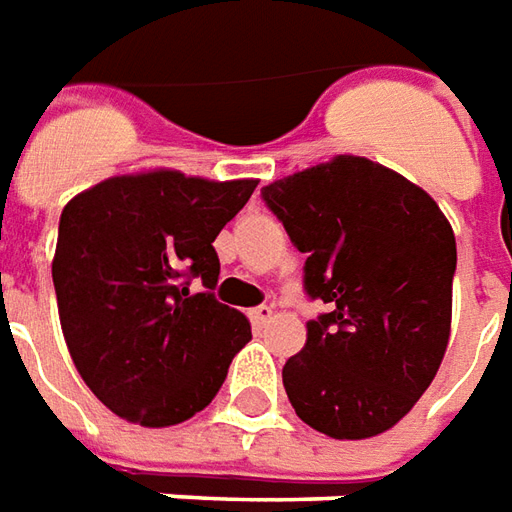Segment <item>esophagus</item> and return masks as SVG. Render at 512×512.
I'll use <instances>...</instances> for the list:
<instances>
[{"label": "esophagus", "mask_w": 512, "mask_h": 512, "mask_svg": "<svg viewBox=\"0 0 512 512\" xmlns=\"http://www.w3.org/2000/svg\"><path fill=\"white\" fill-rule=\"evenodd\" d=\"M271 316H274V307L271 305H257L249 310V318H252L255 327H263L266 321H271Z\"/></svg>", "instance_id": "1"}]
</instances>
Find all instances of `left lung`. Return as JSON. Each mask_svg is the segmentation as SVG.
Here are the masks:
<instances>
[{"label": "left lung", "instance_id": "left-lung-1", "mask_svg": "<svg viewBox=\"0 0 512 512\" xmlns=\"http://www.w3.org/2000/svg\"><path fill=\"white\" fill-rule=\"evenodd\" d=\"M260 196L307 255V299L327 305L282 368L296 416L338 441L391 430L430 388L449 343V221L427 191L352 155L271 182Z\"/></svg>", "mask_w": 512, "mask_h": 512}]
</instances>
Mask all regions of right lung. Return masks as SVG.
<instances>
[{
	"label": "right lung",
	"mask_w": 512,
	"mask_h": 512,
	"mask_svg": "<svg viewBox=\"0 0 512 512\" xmlns=\"http://www.w3.org/2000/svg\"><path fill=\"white\" fill-rule=\"evenodd\" d=\"M255 188L149 171L110 177L63 207L52 263L60 327L85 385L116 416L171 427L219 393L252 327L213 293V241Z\"/></svg>",
	"instance_id": "obj_1"
}]
</instances>
